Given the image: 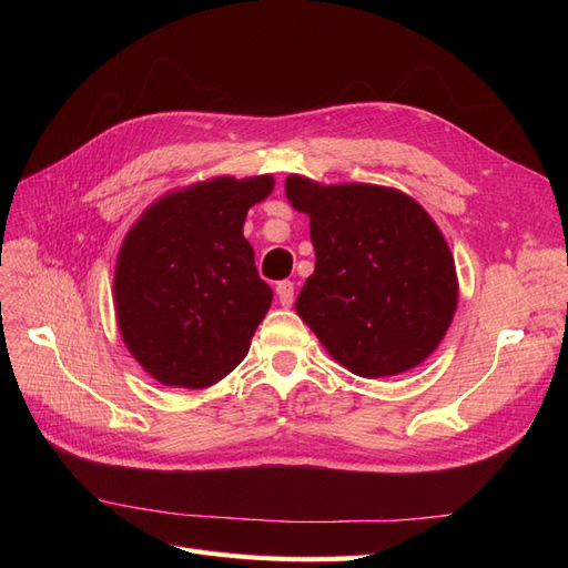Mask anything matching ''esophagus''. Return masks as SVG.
I'll return each instance as SVG.
<instances>
[{
    "label": "esophagus",
    "mask_w": 568,
    "mask_h": 568,
    "mask_svg": "<svg viewBox=\"0 0 568 568\" xmlns=\"http://www.w3.org/2000/svg\"><path fill=\"white\" fill-rule=\"evenodd\" d=\"M277 298H280V303L284 305V307H291V303H294V282H288V280H284V282H277Z\"/></svg>",
    "instance_id": "34e87169"
}]
</instances>
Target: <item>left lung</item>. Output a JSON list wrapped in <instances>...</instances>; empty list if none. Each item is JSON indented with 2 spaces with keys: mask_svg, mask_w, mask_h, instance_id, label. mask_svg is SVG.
Here are the masks:
<instances>
[{
  "mask_svg": "<svg viewBox=\"0 0 568 568\" xmlns=\"http://www.w3.org/2000/svg\"><path fill=\"white\" fill-rule=\"evenodd\" d=\"M311 215L315 272L296 313L357 376L403 374L432 355L457 307L453 253L436 222L398 189L286 178Z\"/></svg>",
  "mask_w": 568,
  "mask_h": 568,
  "instance_id": "left-lung-1",
  "label": "left lung"
}]
</instances>
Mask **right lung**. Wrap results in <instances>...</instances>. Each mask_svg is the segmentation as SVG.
Returning <instances> with one entry per match:
<instances>
[{"mask_svg":"<svg viewBox=\"0 0 568 568\" xmlns=\"http://www.w3.org/2000/svg\"><path fill=\"white\" fill-rule=\"evenodd\" d=\"M272 175L215 178L165 194L118 253L113 296L128 351L165 386L209 388L242 363L272 303L244 220Z\"/></svg>","mask_w":568,"mask_h":568,"instance_id":"obj_1","label":"right lung"}]
</instances>
